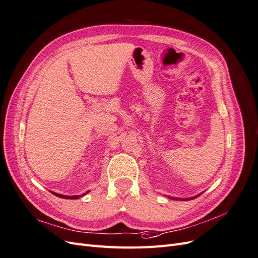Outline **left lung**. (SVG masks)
I'll use <instances>...</instances> for the list:
<instances>
[{"label":"left lung","instance_id":"8db88e82","mask_svg":"<svg viewBox=\"0 0 258 258\" xmlns=\"http://www.w3.org/2000/svg\"><path fill=\"white\" fill-rule=\"evenodd\" d=\"M173 199H176V198H173ZM190 199H193V198H190Z\"/></svg>","mask_w":258,"mask_h":258}]
</instances>
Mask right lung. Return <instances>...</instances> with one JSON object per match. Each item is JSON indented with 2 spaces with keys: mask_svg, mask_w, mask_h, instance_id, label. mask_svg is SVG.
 I'll use <instances>...</instances> for the list:
<instances>
[{
  "mask_svg": "<svg viewBox=\"0 0 258 258\" xmlns=\"http://www.w3.org/2000/svg\"><path fill=\"white\" fill-rule=\"evenodd\" d=\"M53 193V192H52ZM55 196L57 197H61V198H66V199H77L79 198V196H66V195H61V194H57V193H53ZM85 195V194H84Z\"/></svg>",
  "mask_w": 258,
  "mask_h": 258,
  "instance_id": "right-lung-1",
  "label": "right lung"
}]
</instances>
